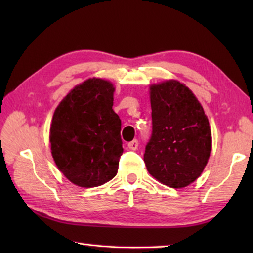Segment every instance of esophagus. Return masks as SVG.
Instances as JSON below:
<instances>
[{
	"instance_id": "34e87169",
	"label": "esophagus",
	"mask_w": 253,
	"mask_h": 253,
	"mask_svg": "<svg viewBox=\"0 0 253 253\" xmlns=\"http://www.w3.org/2000/svg\"><path fill=\"white\" fill-rule=\"evenodd\" d=\"M127 146H128V148L130 149V151H136L137 147H138V140H137V139L131 140L130 143H128Z\"/></svg>"
}]
</instances>
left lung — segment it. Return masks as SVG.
Segmentation results:
<instances>
[{
	"instance_id": "8db88e82",
	"label": "left lung",
	"mask_w": 253,
	"mask_h": 253,
	"mask_svg": "<svg viewBox=\"0 0 253 253\" xmlns=\"http://www.w3.org/2000/svg\"><path fill=\"white\" fill-rule=\"evenodd\" d=\"M153 134L144 162L152 176L164 185L183 188L196 181L212 149L208 116L185 84L169 79L149 85Z\"/></svg>"
}]
</instances>
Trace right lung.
<instances>
[{
    "mask_svg": "<svg viewBox=\"0 0 253 253\" xmlns=\"http://www.w3.org/2000/svg\"><path fill=\"white\" fill-rule=\"evenodd\" d=\"M114 92L113 83L93 77L72 88L54 110L51 154L58 169L77 186H100L117 174L124 149Z\"/></svg>",
    "mask_w": 253,
    "mask_h": 253,
    "instance_id": "add662e5",
    "label": "right lung"
}]
</instances>
